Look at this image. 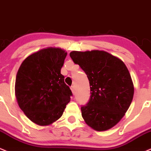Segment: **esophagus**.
<instances>
[{"label":"esophagus","instance_id":"obj_1","mask_svg":"<svg viewBox=\"0 0 151 151\" xmlns=\"http://www.w3.org/2000/svg\"><path fill=\"white\" fill-rule=\"evenodd\" d=\"M70 90H71L73 94V95H74V94L76 93V88H75V86H73L70 87Z\"/></svg>","mask_w":151,"mask_h":151}]
</instances>
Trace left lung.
<instances>
[{
    "mask_svg": "<svg viewBox=\"0 0 151 151\" xmlns=\"http://www.w3.org/2000/svg\"><path fill=\"white\" fill-rule=\"evenodd\" d=\"M70 56L86 73L90 98L81 107L86 123L97 132L114 127L128 110L134 93L128 68L121 59L104 51H73Z\"/></svg>",
    "mask_w": 151,
    "mask_h": 151,
    "instance_id": "1",
    "label": "left lung"
}]
</instances>
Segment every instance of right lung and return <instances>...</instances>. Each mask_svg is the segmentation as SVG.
<instances>
[{
    "label": "right lung",
    "mask_w": 151,
    "mask_h": 151,
    "mask_svg": "<svg viewBox=\"0 0 151 151\" xmlns=\"http://www.w3.org/2000/svg\"><path fill=\"white\" fill-rule=\"evenodd\" d=\"M67 52L47 47L28 56L15 79L17 104L26 116L39 126L50 125L63 114L72 92L61 74Z\"/></svg>",
    "instance_id": "1"
}]
</instances>
